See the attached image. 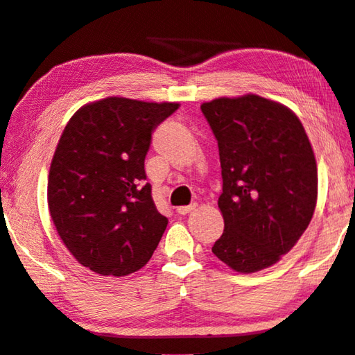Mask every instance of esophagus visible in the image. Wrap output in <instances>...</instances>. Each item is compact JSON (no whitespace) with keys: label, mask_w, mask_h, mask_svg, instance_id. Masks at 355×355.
Returning <instances> with one entry per match:
<instances>
[{"label":"esophagus","mask_w":355,"mask_h":355,"mask_svg":"<svg viewBox=\"0 0 355 355\" xmlns=\"http://www.w3.org/2000/svg\"><path fill=\"white\" fill-rule=\"evenodd\" d=\"M196 208V204H191V205H182V207H177V213L180 215H187V213L193 211Z\"/></svg>","instance_id":"esophagus-1"}]
</instances>
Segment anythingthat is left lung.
<instances>
[{"label": "left lung", "instance_id": "1", "mask_svg": "<svg viewBox=\"0 0 355 355\" xmlns=\"http://www.w3.org/2000/svg\"><path fill=\"white\" fill-rule=\"evenodd\" d=\"M218 140L224 232L213 254L239 273L281 261L311 221L318 202L316 157L302 121L259 94L200 105Z\"/></svg>", "mask_w": 355, "mask_h": 355}]
</instances>
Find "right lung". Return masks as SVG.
<instances>
[{
	"label": "right lung",
	"instance_id": "add662e5",
	"mask_svg": "<svg viewBox=\"0 0 355 355\" xmlns=\"http://www.w3.org/2000/svg\"><path fill=\"white\" fill-rule=\"evenodd\" d=\"M178 103L109 96L67 121L49 171L50 218L78 263L126 277L153 256L168 219L145 183L151 131Z\"/></svg>",
	"mask_w": 355,
	"mask_h": 355
}]
</instances>
